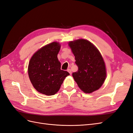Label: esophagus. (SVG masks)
<instances>
[{
	"instance_id": "34e87169",
	"label": "esophagus",
	"mask_w": 133,
	"mask_h": 133,
	"mask_svg": "<svg viewBox=\"0 0 133 133\" xmlns=\"http://www.w3.org/2000/svg\"><path fill=\"white\" fill-rule=\"evenodd\" d=\"M67 71H68V72H69V74H70V75H71V70H70V69H68L67 70Z\"/></svg>"
}]
</instances>
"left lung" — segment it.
<instances>
[{
	"mask_svg": "<svg viewBox=\"0 0 133 133\" xmlns=\"http://www.w3.org/2000/svg\"><path fill=\"white\" fill-rule=\"evenodd\" d=\"M75 56L77 71L73 77L85 93H91L102 87L107 76L105 63L98 49L89 41L78 39L69 43Z\"/></svg>",
	"mask_w": 133,
	"mask_h": 133,
	"instance_id": "left-lung-1",
	"label": "left lung"
}]
</instances>
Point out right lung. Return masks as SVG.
<instances>
[{
    "mask_svg": "<svg viewBox=\"0 0 133 133\" xmlns=\"http://www.w3.org/2000/svg\"><path fill=\"white\" fill-rule=\"evenodd\" d=\"M60 44L53 42L41 48L31 58L28 75L34 88L38 92L53 95L59 91L64 80L69 73L60 69L57 55Z\"/></svg>",
    "mask_w": 133,
    "mask_h": 133,
    "instance_id": "add662e5",
    "label": "right lung"
}]
</instances>
